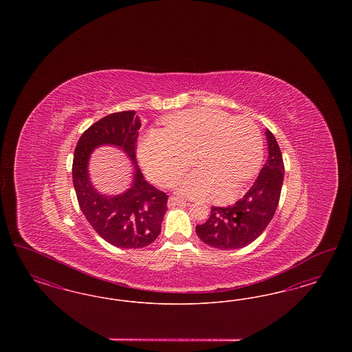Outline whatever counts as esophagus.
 <instances>
[{
	"label": "esophagus",
	"mask_w": 352,
	"mask_h": 352,
	"mask_svg": "<svg viewBox=\"0 0 352 352\" xmlns=\"http://www.w3.org/2000/svg\"><path fill=\"white\" fill-rule=\"evenodd\" d=\"M184 199H179V198H175V197H170V198H168V207H174V206L184 204Z\"/></svg>",
	"instance_id": "34e87169"
}]
</instances>
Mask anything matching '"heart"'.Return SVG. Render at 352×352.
I'll list each match as a JSON object with an SVG mask.
<instances>
[{
  "label": "heart",
  "mask_w": 352,
  "mask_h": 352,
  "mask_svg": "<svg viewBox=\"0 0 352 352\" xmlns=\"http://www.w3.org/2000/svg\"><path fill=\"white\" fill-rule=\"evenodd\" d=\"M164 125L145 134L138 145L142 168L161 186L175 182L190 166L191 153L201 168L178 182L179 192L188 197L211 194L212 201H234L258 171L264 142L252 118L201 107L173 113Z\"/></svg>",
  "instance_id": "obj_1"
}]
</instances>
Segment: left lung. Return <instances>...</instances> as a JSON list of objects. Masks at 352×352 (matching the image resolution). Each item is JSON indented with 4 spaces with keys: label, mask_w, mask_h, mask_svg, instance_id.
Here are the masks:
<instances>
[{
    "label": "left lung",
    "mask_w": 352,
    "mask_h": 352,
    "mask_svg": "<svg viewBox=\"0 0 352 352\" xmlns=\"http://www.w3.org/2000/svg\"><path fill=\"white\" fill-rule=\"evenodd\" d=\"M268 160L247 194L227 207H211L206 223L195 231L201 241L210 247L230 251L247 247L268 227L280 201L284 161L276 137L267 129Z\"/></svg>",
    "instance_id": "left-lung-1"
}]
</instances>
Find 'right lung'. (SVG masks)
<instances>
[{
	"label": "right lung",
	"instance_id": "add662e5",
	"mask_svg": "<svg viewBox=\"0 0 352 352\" xmlns=\"http://www.w3.org/2000/svg\"><path fill=\"white\" fill-rule=\"evenodd\" d=\"M140 128L141 120L135 111L100 118L79 138L72 162V182L84 217L105 241L126 250L151 244L161 232L168 210L166 192L148 184L137 165L135 146ZM101 144L118 146L134 164V182L122 195L102 196L90 184L87 160L90 153Z\"/></svg>",
	"mask_w": 352,
	"mask_h": 352
}]
</instances>
